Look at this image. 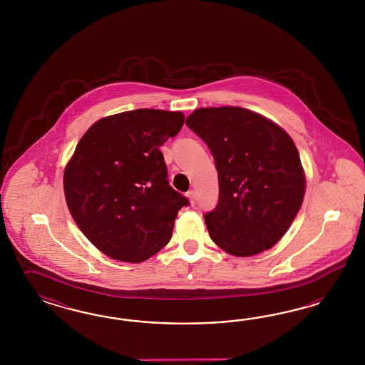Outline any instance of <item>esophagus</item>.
Returning a JSON list of instances; mask_svg holds the SVG:
<instances>
[{
    "instance_id": "34e87169",
    "label": "esophagus",
    "mask_w": 365,
    "mask_h": 365,
    "mask_svg": "<svg viewBox=\"0 0 365 365\" xmlns=\"http://www.w3.org/2000/svg\"><path fill=\"white\" fill-rule=\"evenodd\" d=\"M187 198L190 199V202H191V205H195V200H197V194H195V191L194 190H190L187 191Z\"/></svg>"
}]
</instances>
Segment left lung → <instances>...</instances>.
I'll use <instances>...</instances> for the list:
<instances>
[{
	"label": "left lung",
	"mask_w": 365,
	"mask_h": 365,
	"mask_svg": "<svg viewBox=\"0 0 365 365\" xmlns=\"http://www.w3.org/2000/svg\"><path fill=\"white\" fill-rule=\"evenodd\" d=\"M186 125L207 144L218 171V203L203 215L211 240L237 257L273 247L294 221L305 194L292 138L241 107L199 108Z\"/></svg>",
	"instance_id": "left-lung-1"
}]
</instances>
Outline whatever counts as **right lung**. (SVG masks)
Instances as JSON below:
<instances>
[{
	"label": "right lung",
	"mask_w": 365,
	"mask_h": 365,
	"mask_svg": "<svg viewBox=\"0 0 365 365\" xmlns=\"http://www.w3.org/2000/svg\"><path fill=\"white\" fill-rule=\"evenodd\" d=\"M185 123L182 112L140 108L95 123L64 171L66 205L101 253L143 262L171 240L190 202L170 186L159 147Z\"/></svg>",
	"instance_id": "1"
}]
</instances>
